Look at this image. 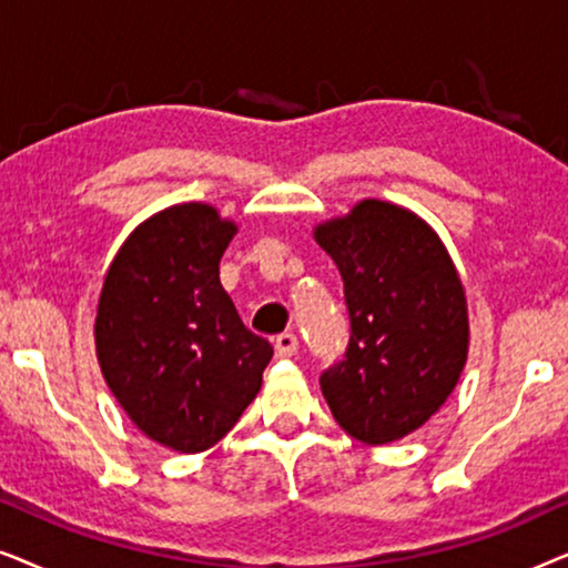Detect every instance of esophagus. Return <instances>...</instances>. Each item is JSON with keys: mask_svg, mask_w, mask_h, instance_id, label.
I'll return each instance as SVG.
<instances>
[{"mask_svg": "<svg viewBox=\"0 0 568 568\" xmlns=\"http://www.w3.org/2000/svg\"><path fill=\"white\" fill-rule=\"evenodd\" d=\"M274 348H276V356H294L300 348V341L294 333H282V336H276Z\"/></svg>", "mask_w": 568, "mask_h": 568, "instance_id": "34e87169", "label": "esophagus"}]
</instances>
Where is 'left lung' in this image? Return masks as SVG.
<instances>
[{
  "mask_svg": "<svg viewBox=\"0 0 568 568\" xmlns=\"http://www.w3.org/2000/svg\"><path fill=\"white\" fill-rule=\"evenodd\" d=\"M344 278L352 336L321 375L341 429L364 445L416 432L455 390L468 359V305L447 247L408 209L364 199L315 227Z\"/></svg>",
  "mask_w": 568,
  "mask_h": 568,
  "instance_id": "left-lung-1",
  "label": "left lung"
}]
</instances>
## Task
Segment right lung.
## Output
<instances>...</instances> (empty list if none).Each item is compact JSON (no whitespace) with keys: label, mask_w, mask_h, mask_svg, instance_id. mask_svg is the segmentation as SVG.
<instances>
[{"label":"right lung","mask_w":568,"mask_h":568,"mask_svg":"<svg viewBox=\"0 0 568 568\" xmlns=\"http://www.w3.org/2000/svg\"><path fill=\"white\" fill-rule=\"evenodd\" d=\"M235 222L209 204L162 209L131 232L108 268L95 348L115 400L175 453L216 445L261 390L274 356L222 290Z\"/></svg>","instance_id":"1"}]
</instances>
